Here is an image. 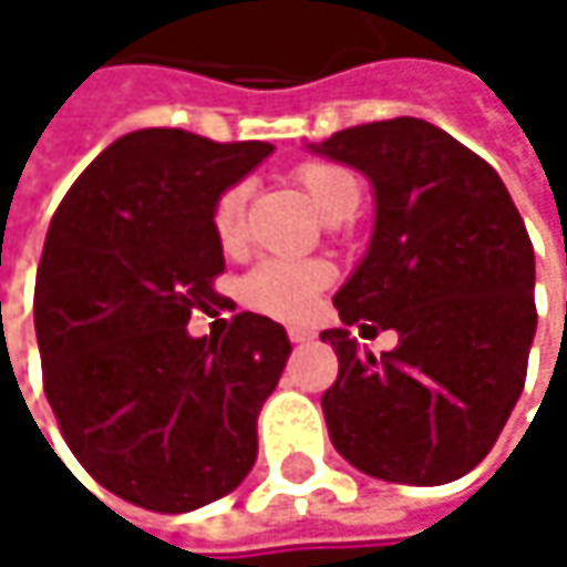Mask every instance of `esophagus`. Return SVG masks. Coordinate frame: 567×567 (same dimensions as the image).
Returning <instances> with one entry per match:
<instances>
[{
	"instance_id": "1",
	"label": "esophagus",
	"mask_w": 567,
	"mask_h": 567,
	"mask_svg": "<svg viewBox=\"0 0 567 567\" xmlns=\"http://www.w3.org/2000/svg\"><path fill=\"white\" fill-rule=\"evenodd\" d=\"M311 338H315V331H308V328H288V341L291 344H305Z\"/></svg>"
}]
</instances>
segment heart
Returning a JSON list of instances; mask_svg holds the SVG:
<instances>
[{
	"mask_svg": "<svg viewBox=\"0 0 567 567\" xmlns=\"http://www.w3.org/2000/svg\"><path fill=\"white\" fill-rule=\"evenodd\" d=\"M295 183L315 199V206L321 209L324 219H348L358 209L361 199V183L358 176L334 164V161H301L295 167ZM246 199H249V186L246 183H233L226 186L216 203H213V233L219 239V246L233 249L243 239V216H246ZM331 272L321 262H298V259H266L259 262L246 279H243V301L262 315L272 318H305L318 298V291L328 285Z\"/></svg>",
	"mask_w": 567,
	"mask_h": 567,
	"instance_id": "1",
	"label": "heart"
}]
</instances>
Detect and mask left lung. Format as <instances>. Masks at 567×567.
Here are the masks:
<instances>
[{"mask_svg": "<svg viewBox=\"0 0 567 567\" xmlns=\"http://www.w3.org/2000/svg\"><path fill=\"white\" fill-rule=\"evenodd\" d=\"M315 151L368 173L378 196L371 249L334 308L400 334L374 358L348 328L321 331L338 354L321 396L331 443L374 480L453 483L486 460L525 388L538 321L525 223L499 173L430 121L358 124Z\"/></svg>", "mask_w": 567, "mask_h": 567, "instance_id": "1", "label": "left lung"}]
</instances>
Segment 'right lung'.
Listing matches in <instances>:
<instances>
[{
    "label": "right lung",
    "mask_w": 567,
    "mask_h": 567,
    "mask_svg": "<svg viewBox=\"0 0 567 567\" xmlns=\"http://www.w3.org/2000/svg\"><path fill=\"white\" fill-rule=\"evenodd\" d=\"M272 144H216L179 127L124 134L58 203L39 276L42 384L78 463L114 496L189 512L256 463V420L288 361L282 324L239 311L189 338L223 276L216 196Z\"/></svg>",
    "instance_id": "right-lung-1"
}]
</instances>
